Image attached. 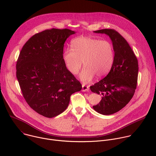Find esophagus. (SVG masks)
<instances>
[{
	"instance_id": "obj_1",
	"label": "esophagus",
	"mask_w": 156,
	"mask_h": 156,
	"mask_svg": "<svg viewBox=\"0 0 156 156\" xmlns=\"http://www.w3.org/2000/svg\"><path fill=\"white\" fill-rule=\"evenodd\" d=\"M89 86H85L84 84H83L82 85V91L83 92H87L89 91Z\"/></svg>"
}]
</instances>
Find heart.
Segmentation results:
<instances>
[{"label": "heart", "instance_id": "b5f03b06", "mask_svg": "<svg viewBox=\"0 0 156 156\" xmlns=\"http://www.w3.org/2000/svg\"><path fill=\"white\" fill-rule=\"evenodd\" d=\"M71 49L63 53L65 67L73 75H76L82 66L80 78L84 83L91 82L95 76H105L112 68L115 56L113 44L108 40L91 37H79L72 40Z\"/></svg>", "mask_w": 156, "mask_h": 156}]
</instances>
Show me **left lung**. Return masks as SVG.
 I'll return each mask as SVG.
<instances>
[{
    "label": "left lung",
    "mask_w": 156,
    "mask_h": 156,
    "mask_svg": "<svg viewBox=\"0 0 156 156\" xmlns=\"http://www.w3.org/2000/svg\"><path fill=\"white\" fill-rule=\"evenodd\" d=\"M94 33L107 35L114 48V60L109 73L90 86L93 93L102 95L100 102L93 108L108 115L119 112L134 95L138 75V60L125 39L115 30L104 29Z\"/></svg>",
    "instance_id": "1"
}]
</instances>
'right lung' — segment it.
Wrapping results in <instances>:
<instances>
[{
    "mask_svg": "<svg viewBox=\"0 0 156 156\" xmlns=\"http://www.w3.org/2000/svg\"><path fill=\"white\" fill-rule=\"evenodd\" d=\"M75 31L47 30L33 36L16 62V78L28 104L39 114L52 118L69 106L71 95L82 86L65 67L64 43Z\"/></svg>",
    "mask_w": 156,
    "mask_h": 156,
    "instance_id": "obj_1",
    "label": "right lung"
}]
</instances>
